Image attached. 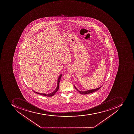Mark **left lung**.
I'll list each match as a JSON object with an SVG mask.
<instances>
[{
    "instance_id": "left-lung-1",
    "label": "left lung",
    "mask_w": 134,
    "mask_h": 134,
    "mask_svg": "<svg viewBox=\"0 0 134 134\" xmlns=\"http://www.w3.org/2000/svg\"><path fill=\"white\" fill-rule=\"evenodd\" d=\"M74 87H75V89L77 91H79V93H80L81 94H89V93H92L94 92L95 91H97L99 90V89H100V88H101V87H102V86H100V87H99V88H95V89H91V90H89L86 91H80L77 88H76V87L74 85Z\"/></svg>"
}]
</instances>
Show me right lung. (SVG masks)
Listing matches in <instances>:
<instances>
[{"label": "right lung", "mask_w": 134, "mask_h": 134, "mask_svg": "<svg viewBox=\"0 0 134 134\" xmlns=\"http://www.w3.org/2000/svg\"><path fill=\"white\" fill-rule=\"evenodd\" d=\"M61 76H62V74H60L59 76V77H58V82H57V87H56V88H55V90L53 92L51 93H40L37 92L36 91H33L35 93H37L38 94L44 96H46V97H52V96H53L54 94H55V93H56V92H57L58 91V89H59V83H60V79H61Z\"/></svg>", "instance_id": "add662e5"}]
</instances>
